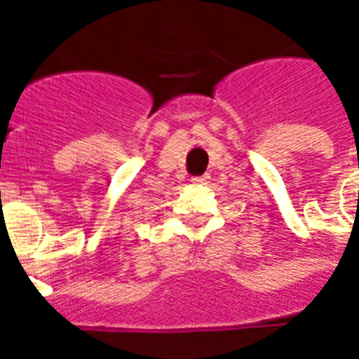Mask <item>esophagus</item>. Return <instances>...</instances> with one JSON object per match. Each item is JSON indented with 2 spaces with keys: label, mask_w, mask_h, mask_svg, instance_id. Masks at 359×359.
<instances>
[{
  "label": "esophagus",
  "mask_w": 359,
  "mask_h": 359,
  "mask_svg": "<svg viewBox=\"0 0 359 359\" xmlns=\"http://www.w3.org/2000/svg\"><path fill=\"white\" fill-rule=\"evenodd\" d=\"M208 180V175H197V177H191V182L194 184H205Z\"/></svg>",
  "instance_id": "1"
}]
</instances>
